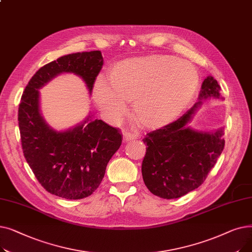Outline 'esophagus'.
Here are the masks:
<instances>
[{
    "label": "esophagus",
    "mask_w": 252,
    "mask_h": 252,
    "mask_svg": "<svg viewBox=\"0 0 252 252\" xmlns=\"http://www.w3.org/2000/svg\"><path fill=\"white\" fill-rule=\"evenodd\" d=\"M136 139H137V136L129 133V131H125L124 133V141L125 142H129V141H133Z\"/></svg>",
    "instance_id": "34e87169"
}]
</instances>
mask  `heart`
Here are the masks:
<instances>
[{
    "instance_id": "b5f03b06",
    "label": "heart",
    "mask_w": 252,
    "mask_h": 252,
    "mask_svg": "<svg viewBox=\"0 0 252 252\" xmlns=\"http://www.w3.org/2000/svg\"><path fill=\"white\" fill-rule=\"evenodd\" d=\"M199 74L187 60L169 55L125 59L110 72V85L99 78L93 96L102 113L111 122L121 121L126 101H133L139 123L159 127L173 122L193 100Z\"/></svg>"
}]
</instances>
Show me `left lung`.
I'll return each instance as SVG.
<instances>
[{"label": "left lung", "mask_w": 252, "mask_h": 252, "mask_svg": "<svg viewBox=\"0 0 252 252\" xmlns=\"http://www.w3.org/2000/svg\"><path fill=\"white\" fill-rule=\"evenodd\" d=\"M217 79L207 76L201 86L199 102L176 122L150 131L142 176L149 191L163 199H175L197 189L205 181L224 147L221 128L208 133L188 126L192 115L207 98L222 99Z\"/></svg>", "instance_id": "1"}]
</instances>
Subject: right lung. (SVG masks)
Masks as SVG:
<instances>
[{
	"label": "right lung",
	"instance_id": "1",
	"mask_svg": "<svg viewBox=\"0 0 252 252\" xmlns=\"http://www.w3.org/2000/svg\"><path fill=\"white\" fill-rule=\"evenodd\" d=\"M103 66L100 51L74 53L39 68L25 87L18 108L21 146L38 183L65 199H83L101 184L106 166L121 147L118 129L88 116L73 128L53 129L39 110V92L52 78L70 72L83 78L90 94Z\"/></svg>",
	"mask_w": 252,
	"mask_h": 252
}]
</instances>
